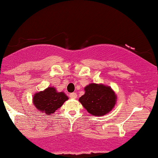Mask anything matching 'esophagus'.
<instances>
[{
  "instance_id": "obj_1",
  "label": "esophagus",
  "mask_w": 158,
  "mask_h": 158,
  "mask_svg": "<svg viewBox=\"0 0 158 158\" xmlns=\"http://www.w3.org/2000/svg\"><path fill=\"white\" fill-rule=\"evenodd\" d=\"M69 97L71 98H74V99H75V98H77V94H76L75 92H72V93L69 94Z\"/></svg>"
}]
</instances>
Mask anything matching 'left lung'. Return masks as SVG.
<instances>
[{"label":"left lung","mask_w":158,"mask_h":158,"mask_svg":"<svg viewBox=\"0 0 158 158\" xmlns=\"http://www.w3.org/2000/svg\"><path fill=\"white\" fill-rule=\"evenodd\" d=\"M84 89L85 94L79 98V101L92 115H104L115 105L116 95L109 86L91 83Z\"/></svg>","instance_id":"8db88e82"}]
</instances>
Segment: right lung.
Returning a JSON list of instances; mask_svg holds the SVG:
<instances>
[{
	"label": "right lung",
	"mask_w": 158,
	"mask_h": 158,
	"mask_svg": "<svg viewBox=\"0 0 158 158\" xmlns=\"http://www.w3.org/2000/svg\"><path fill=\"white\" fill-rule=\"evenodd\" d=\"M67 100L68 97L64 92H57L53 87H48L43 92L35 94L33 103L38 110L50 115Z\"/></svg>",
	"instance_id": "obj_1"
}]
</instances>
